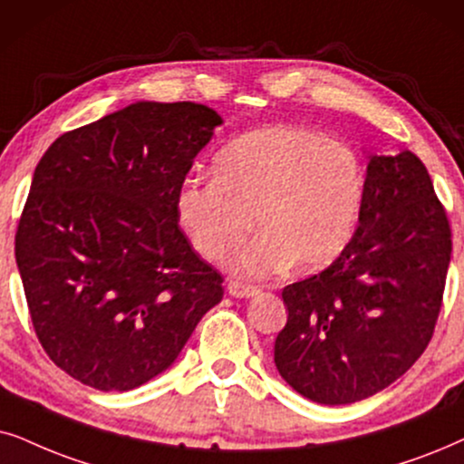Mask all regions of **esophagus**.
Segmentation results:
<instances>
[{"label":"esophagus","instance_id":"esophagus-1","mask_svg":"<svg viewBox=\"0 0 464 464\" xmlns=\"http://www.w3.org/2000/svg\"><path fill=\"white\" fill-rule=\"evenodd\" d=\"M227 293L236 296V299H250V296L258 295V286H252V284H244V282H228Z\"/></svg>","mask_w":464,"mask_h":464}]
</instances>
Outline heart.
Returning <instances> with one entry per match:
<instances>
[{
	"label": "heart",
	"instance_id": "obj_1",
	"mask_svg": "<svg viewBox=\"0 0 464 464\" xmlns=\"http://www.w3.org/2000/svg\"><path fill=\"white\" fill-rule=\"evenodd\" d=\"M365 190V165L350 146L312 129L269 125L222 146L214 180L184 178L176 216L206 258L236 248L255 216L261 233L228 258L239 276H274L290 265L318 271L348 248Z\"/></svg>",
	"mask_w": 464,
	"mask_h": 464
}]
</instances>
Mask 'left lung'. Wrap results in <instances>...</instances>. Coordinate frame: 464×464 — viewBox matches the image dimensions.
Masks as SVG:
<instances>
[{
    "label": "left lung",
    "instance_id": "left-lung-1",
    "mask_svg": "<svg viewBox=\"0 0 464 464\" xmlns=\"http://www.w3.org/2000/svg\"><path fill=\"white\" fill-rule=\"evenodd\" d=\"M356 233L320 274L282 290V380L320 405L384 391L418 361L441 310L452 255L446 209L416 154H367Z\"/></svg>",
    "mask_w": 464,
    "mask_h": 464
}]
</instances>
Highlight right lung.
<instances>
[{
	"mask_svg": "<svg viewBox=\"0 0 464 464\" xmlns=\"http://www.w3.org/2000/svg\"><path fill=\"white\" fill-rule=\"evenodd\" d=\"M220 125L201 103L135 102L40 159L16 265L42 348L82 384L127 392L157 378L220 304V274L176 216V190Z\"/></svg>",
	"mask_w": 464,
	"mask_h": 464,
	"instance_id": "right-lung-1",
	"label": "right lung"
}]
</instances>
